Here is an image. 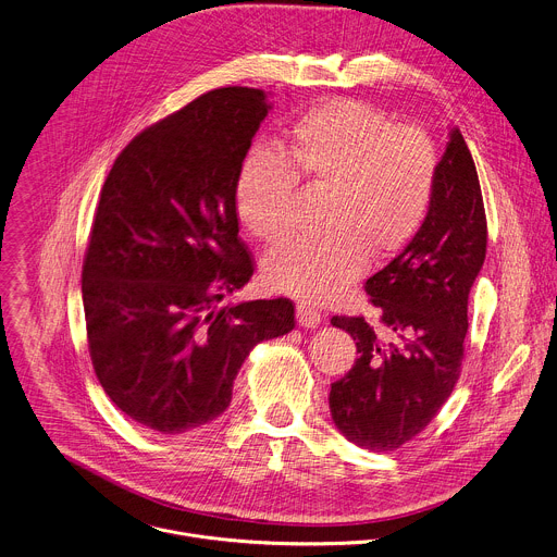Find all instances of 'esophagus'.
I'll return each instance as SVG.
<instances>
[{"instance_id":"obj_1","label":"esophagus","mask_w":557,"mask_h":557,"mask_svg":"<svg viewBox=\"0 0 557 557\" xmlns=\"http://www.w3.org/2000/svg\"><path fill=\"white\" fill-rule=\"evenodd\" d=\"M296 321L300 327H319L323 317L319 310H314L312 305L300 302V305H296Z\"/></svg>"}]
</instances>
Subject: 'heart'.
I'll list each match as a JSON object with an SVG mask.
<instances>
[{"label": "heart", "mask_w": 557, "mask_h": 557, "mask_svg": "<svg viewBox=\"0 0 557 557\" xmlns=\"http://www.w3.org/2000/svg\"><path fill=\"white\" fill-rule=\"evenodd\" d=\"M438 150L418 126H392L376 108L332 99L285 128L281 154L252 150L238 168L234 206L263 243L289 230L298 178L327 190L321 238H289L268 257V283L298 298H338L367 255L387 259L416 236L434 201Z\"/></svg>", "instance_id": "heart-1"}]
</instances>
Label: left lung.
Wrapping results in <instances>:
<instances>
[{"label": "left lung", "instance_id": "8db88e82", "mask_svg": "<svg viewBox=\"0 0 557 557\" xmlns=\"http://www.w3.org/2000/svg\"><path fill=\"white\" fill-rule=\"evenodd\" d=\"M486 255V216L471 152L449 131L431 208L405 250L364 283L381 307V336L362 317H334L356 341L349 374L332 385L341 434L369 451H394L436 418L462 364L467 302Z\"/></svg>", "mask_w": 557, "mask_h": 557}]
</instances>
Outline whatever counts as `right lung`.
I'll list each match as a JSON object with an SVG mask.
<instances>
[{"mask_svg":"<svg viewBox=\"0 0 557 557\" xmlns=\"http://www.w3.org/2000/svg\"><path fill=\"white\" fill-rule=\"evenodd\" d=\"M259 88H219L137 135L99 197L82 294L95 374L159 434L219 418L243 360L294 330L289 298L221 302L255 274L234 183L261 121Z\"/></svg>","mask_w":557,"mask_h":557,"instance_id":"1","label":"right lung"}]
</instances>
